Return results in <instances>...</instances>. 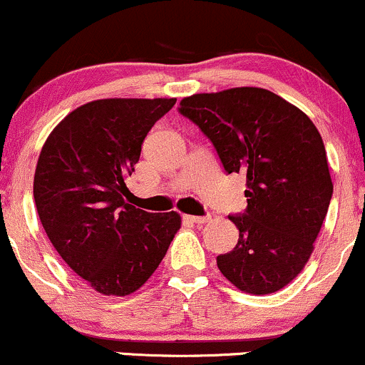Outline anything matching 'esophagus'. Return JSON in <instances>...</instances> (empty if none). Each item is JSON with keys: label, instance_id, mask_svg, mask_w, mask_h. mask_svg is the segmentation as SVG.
<instances>
[{"label": "esophagus", "instance_id": "34e87169", "mask_svg": "<svg viewBox=\"0 0 365 365\" xmlns=\"http://www.w3.org/2000/svg\"><path fill=\"white\" fill-rule=\"evenodd\" d=\"M183 217H185L187 221H190V223H195V225H202V223H206V221H209V216H190V215H187Z\"/></svg>", "mask_w": 365, "mask_h": 365}]
</instances>
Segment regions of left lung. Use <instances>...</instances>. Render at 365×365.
<instances>
[{
	"instance_id": "left-lung-1",
	"label": "left lung",
	"mask_w": 365,
	"mask_h": 365,
	"mask_svg": "<svg viewBox=\"0 0 365 365\" xmlns=\"http://www.w3.org/2000/svg\"><path fill=\"white\" fill-rule=\"evenodd\" d=\"M178 113L207 137L226 175L247 178V207L228 216L238 242L217 255V267L240 290L278 292L311 257L333 197L319 132L299 108L259 87L194 94Z\"/></svg>"
}]
</instances>
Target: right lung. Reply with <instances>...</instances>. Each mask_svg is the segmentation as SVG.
Returning a JSON list of instances; mask_svg holds the SVG:
<instances>
[{
  "mask_svg": "<svg viewBox=\"0 0 365 365\" xmlns=\"http://www.w3.org/2000/svg\"><path fill=\"white\" fill-rule=\"evenodd\" d=\"M177 99H99L53 130L37 161L34 200L61 259L103 295L125 297L150 278L180 228L175 211L125 202L142 142Z\"/></svg>",
  "mask_w": 365,
  "mask_h": 365,
  "instance_id": "right-lung-1",
  "label": "right lung"
}]
</instances>
